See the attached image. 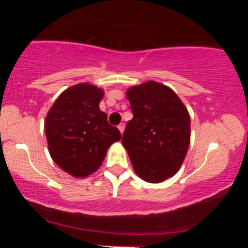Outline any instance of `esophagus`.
Wrapping results in <instances>:
<instances>
[{
    "label": "esophagus",
    "mask_w": 248,
    "mask_h": 248,
    "mask_svg": "<svg viewBox=\"0 0 248 248\" xmlns=\"http://www.w3.org/2000/svg\"><path fill=\"white\" fill-rule=\"evenodd\" d=\"M118 128H119V130H120V133L122 134V133H124V124H120L118 126Z\"/></svg>",
    "instance_id": "esophagus-1"
}]
</instances>
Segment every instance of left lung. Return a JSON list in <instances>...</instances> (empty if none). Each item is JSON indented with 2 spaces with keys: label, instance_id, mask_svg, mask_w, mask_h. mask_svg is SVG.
Returning a JSON list of instances; mask_svg holds the SVG:
<instances>
[{
  "label": "left lung",
  "instance_id": "8db88e82",
  "mask_svg": "<svg viewBox=\"0 0 248 248\" xmlns=\"http://www.w3.org/2000/svg\"><path fill=\"white\" fill-rule=\"evenodd\" d=\"M133 119L122 135L133 168L161 183L178 171L190 144V115L171 88L147 81L127 91Z\"/></svg>",
  "mask_w": 248,
  "mask_h": 248
}]
</instances>
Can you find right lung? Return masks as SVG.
<instances>
[{
    "instance_id": "add662e5",
    "label": "right lung",
    "mask_w": 248,
    "mask_h": 248,
    "mask_svg": "<svg viewBox=\"0 0 248 248\" xmlns=\"http://www.w3.org/2000/svg\"><path fill=\"white\" fill-rule=\"evenodd\" d=\"M102 96V90L93 85H75L58 96L45 119L51 157L75 177L98 170L110 144L121 139L99 108Z\"/></svg>"
}]
</instances>
